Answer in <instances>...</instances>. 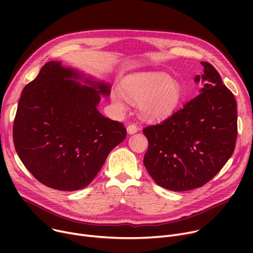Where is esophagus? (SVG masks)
Segmentation results:
<instances>
[{
    "label": "esophagus",
    "mask_w": 253,
    "mask_h": 253,
    "mask_svg": "<svg viewBox=\"0 0 253 253\" xmlns=\"http://www.w3.org/2000/svg\"><path fill=\"white\" fill-rule=\"evenodd\" d=\"M137 131H138V127L136 125H134V124L128 125V127H127V133L128 134H134V133H136Z\"/></svg>",
    "instance_id": "esophagus-1"
}]
</instances>
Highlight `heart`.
<instances>
[{
    "mask_svg": "<svg viewBox=\"0 0 253 253\" xmlns=\"http://www.w3.org/2000/svg\"><path fill=\"white\" fill-rule=\"evenodd\" d=\"M184 91L176 79L159 72L136 73L121 81V90L114 89L111 98L119 110L126 109L127 99L138 103V112L148 121H160L173 114L182 102Z\"/></svg>",
    "mask_w": 253,
    "mask_h": 253,
    "instance_id": "heart-1",
    "label": "heart"
}]
</instances>
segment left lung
<instances>
[{
    "label": "left lung",
    "instance_id": "obj_1",
    "mask_svg": "<svg viewBox=\"0 0 253 253\" xmlns=\"http://www.w3.org/2000/svg\"><path fill=\"white\" fill-rule=\"evenodd\" d=\"M199 94L161 124L145 127L149 148L143 164L160 187L173 192L200 188L233 155L237 103L217 71L202 61Z\"/></svg>",
    "mask_w": 253,
    "mask_h": 253
}]
</instances>
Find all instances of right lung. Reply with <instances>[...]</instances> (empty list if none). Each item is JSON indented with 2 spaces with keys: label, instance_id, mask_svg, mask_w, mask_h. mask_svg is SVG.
Masks as SVG:
<instances>
[{
  "label": "right lung",
  "instance_id": "add662e5",
  "mask_svg": "<svg viewBox=\"0 0 253 253\" xmlns=\"http://www.w3.org/2000/svg\"><path fill=\"white\" fill-rule=\"evenodd\" d=\"M111 88L56 60L23 88L13 139L21 162L40 182L59 191L87 187L125 139L123 124L97 110Z\"/></svg>",
  "mask_w": 253,
  "mask_h": 253
}]
</instances>
